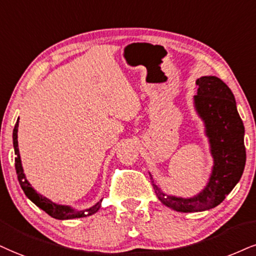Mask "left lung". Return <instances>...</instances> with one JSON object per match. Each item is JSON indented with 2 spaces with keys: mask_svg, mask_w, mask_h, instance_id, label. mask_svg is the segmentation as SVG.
Returning a JSON list of instances; mask_svg holds the SVG:
<instances>
[{
  "mask_svg": "<svg viewBox=\"0 0 256 256\" xmlns=\"http://www.w3.org/2000/svg\"><path fill=\"white\" fill-rule=\"evenodd\" d=\"M196 84L194 109L204 122L214 158L209 182L198 194L182 198L164 194L150 173L160 202L179 212L210 210L222 203L241 179L246 165L244 127L232 90L215 76L198 78Z\"/></svg>",
  "mask_w": 256,
  "mask_h": 256,
  "instance_id": "1",
  "label": "left lung"
}]
</instances>
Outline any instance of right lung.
Here are the masks:
<instances>
[{
  "label": "right lung",
  "mask_w": 256,
  "mask_h": 256,
  "mask_svg": "<svg viewBox=\"0 0 256 256\" xmlns=\"http://www.w3.org/2000/svg\"><path fill=\"white\" fill-rule=\"evenodd\" d=\"M18 118L16 123H15L14 130H12V144H14V152H15V170H16V174L18 182H20L21 188L24 190V194L27 196L30 200L33 202L36 206H39L41 210L45 211L50 216L56 220H72V218H80V217H86L92 215V214L97 212L100 208V203L102 200L97 202L94 206L89 208L85 210H76L74 208L68 206V205H60L53 203L48 198L44 197L42 194H38V192L32 188L30 182L26 179V176L24 173V168H22L20 152H18Z\"/></svg>",
  "instance_id": "obj_1"
}]
</instances>
